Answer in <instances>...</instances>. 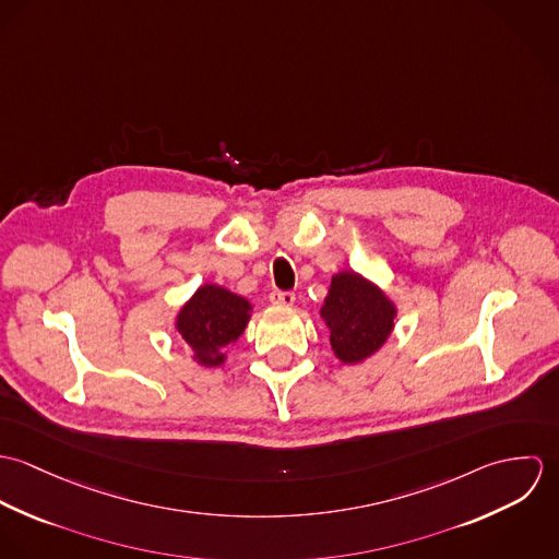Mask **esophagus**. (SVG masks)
<instances>
[{"label":"esophagus","instance_id":"34e87169","mask_svg":"<svg viewBox=\"0 0 559 559\" xmlns=\"http://www.w3.org/2000/svg\"><path fill=\"white\" fill-rule=\"evenodd\" d=\"M269 299H271V304H275V306H293V304H295V295H293L290 290H273V293L269 295Z\"/></svg>","mask_w":559,"mask_h":559}]
</instances>
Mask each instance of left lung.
Returning a JSON list of instances; mask_svg holds the SVG:
<instances>
[{
  "label": "left lung",
  "instance_id": "8db88e82",
  "mask_svg": "<svg viewBox=\"0 0 559 559\" xmlns=\"http://www.w3.org/2000/svg\"><path fill=\"white\" fill-rule=\"evenodd\" d=\"M320 319L329 326L335 357L342 364H359L388 342L394 329L396 306L364 275L342 271L331 277Z\"/></svg>",
  "mask_w": 559,
  "mask_h": 559
}]
</instances>
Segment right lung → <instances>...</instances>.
<instances>
[{"instance_id": "add662e5", "label": "right lung", "mask_w": 559, "mask_h": 559, "mask_svg": "<svg viewBox=\"0 0 559 559\" xmlns=\"http://www.w3.org/2000/svg\"><path fill=\"white\" fill-rule=\"evenodd\" d=\"M251 317V304L217 284H204L180 308L176 331L193 350L200 366L217 368L226 361V346L237 342Z\"/></svg>"}]
</instances>
